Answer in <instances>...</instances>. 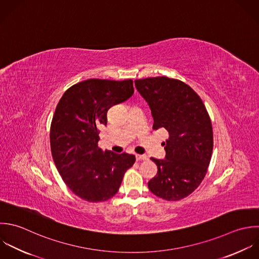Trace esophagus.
<instances>
[{
  "mask_svg": "<svg viewBox=\"0 0 259 259\" xmlns=\"http://www.w3.org/2000/svg\"><path fill=\"white\" fill-rule=\"evenodd\" d=\"M136 159H137V160H146V159H147V156L144 155V154H142V155L137 154V155H136Z\"/></svg>",
  "mask_w": 259,
  "mask_h": 259,
  "instance_id": "esophagus-1",
  "label": "esophagus"
}]
</instances>
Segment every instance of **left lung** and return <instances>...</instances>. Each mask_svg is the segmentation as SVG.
Wrapping results in <instances>:
<instances>
[{
  "instance_id": "obj_1",
  "label": "left lung",
  "mask_w": 259,
  "mask_h": 259,
  "mask_svg": "<svg viewBox=\"0 0 259 259\" xmlns=\"http://www.w3.org/2000/svg\"><path fill=\"white\" fill-rule=\"evenodd\" d=\"M135 87L147 102L153 129L164 128V159L151 157L157 175L148 182L155 196L179 201L191 195L204 180L213 151V129L198 94L187 83L166 76L136 79Z\"/></svg>"
}]
</instances>
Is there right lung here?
<instances>
[{
	"instance_id": "right-lung-1",
	"label": "right lung",
	"mask_w": 259,
	"mask_h": 259,
	"mask_svg": "<svg viewBox=\"0 0 259 259\" xmlns=\"http://www.w3.org/2000/svg\"><path fill=\"white\" fill-rule=\"evenodd\" d=\"M133 93L132 79L91 78L70 87L57 104L50 127L53 161L64 184L84 201L104 202L115 196L135 162L132 154L104 152L98 146L108 110Z\"/></svg>"
}]
</instances>
